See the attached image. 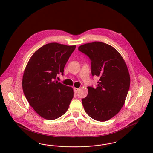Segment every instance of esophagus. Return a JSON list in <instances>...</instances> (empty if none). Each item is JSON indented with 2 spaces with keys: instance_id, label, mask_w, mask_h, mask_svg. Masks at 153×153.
Returning <instances> with one entry per match:
<instances>
[{
  "instance_id": "1",
  "label": "esophagus",
  "mask_w": 153,
  "mask_h": 153,
  "mask_svg": "<svg viewBox=\"0 0 153 153\" xmlns=\"http://www.w3.org/2000/svg\"><path fill=\"white\" fill-rule=\"evenodd\" d=\"M74 93H77L79 91V88H74Z\"/></svg>"
}]
</instances>
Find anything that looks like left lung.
Wrapping results in <instances>:
<instances>
[{
	"label": "left lung",
	"mask_w": 153,
	"mask_h": 153,
	"mask_svg": "<svg viewBox=\"0 0 153 153\" xmlns=\"http://www.w3.org/2000/svg\"><path fill=\"white\" fill-rule=\"evenodd\" d=\"M78 49L91 59L92 76L100 77L96 88L88 86V95L82 99L85 111L96 121H108L121 109L128 93L127 65L116 49L106 43H86Z\"/></svg>",
	"instance_id": "8db88e82"
}]
</instances>
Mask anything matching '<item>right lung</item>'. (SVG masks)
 I'll return each mask as SVG.
<instances>
[{"mask_svg":"<svg viewBox=\"0 0 153 153\" xmlns=\"http://www.w3.org/2000/svg\"><path fill=\"white\" fill-rule=\"evenodd\" d=\"M76 45L48 43L37 49L28 61L22 87L31 107L44 118L53 120L67 111L74 97L73 88L56 81Z\"/></svg>","mask_w":153,"mask_h":153,"instance_id":"1","label":"right lung"}]
</instances>
